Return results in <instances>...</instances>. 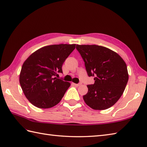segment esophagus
<instances>
[{"label":"esophagus","mask_w":147,"mask_h":147,"mask_svg":"<svg viewBox=\"0 0 147 147\" xmlns=\"http://www.w3.org/2000/svg\"><path fill=\"white\" fill-rule=\"evenodd\" d=\"M74 85H75L76 86H80V85H81V83H78V84L74 83Z\"/></svg>","instance_id":"1"}]
</instances>
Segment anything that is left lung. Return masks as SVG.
<instances>
[{
    "label": "left lung",
    "mask_w": 147,
    "mask_h": 147,
    "mask_svg": "<svg viewBox=\"0 0 147 147\" xmlns=\"http://www.w3.org/2000/svg\"><path fill=\"white\" fill-rule=\"evenodd\" d=\"M84 62L88 76L94 83L88 85L83 96L93 110H103L114 105L121 96L128 81L127 66L123 59L112 50L97 45H76Z\"/></svg>",
    "instance_id": "1"
}]
</instances>
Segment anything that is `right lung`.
<instances>
[{
  "label": "right lung",
  "instance_id": "right-lung-1",
  "mask_svg": "<svg viewBox=\"0 0 147 147\" xmlns=\"http://www.w3.org/2000/svg\"><path fill=\"white\" fill-rule=\"evenodd\" d=\"M76 44H54L43 47L24 61L19 82L27 98L34 106L49 108L60 102L71 84L58 79L62 66Z\"/></svg>",
  "mask_w": 147,
  "mask_h": 147
}]
</instances>
